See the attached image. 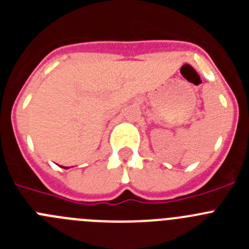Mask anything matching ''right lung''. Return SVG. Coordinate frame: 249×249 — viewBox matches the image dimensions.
<instances>
[{
	"label": "right lung",
	"mask_w": 249,
	"mask_h": 249,
	"mask_svg": "<svg viewBox=\"0 0 249 249\" xmlns=\"http://www.w3.org/2000/svg\"><path fill=\"white\" fill-rule=\"evenodd\" d=\"M67 168H68V167H67Z\"/></svg>",
	"instance_id": "add662e5"
}]
</instances>
